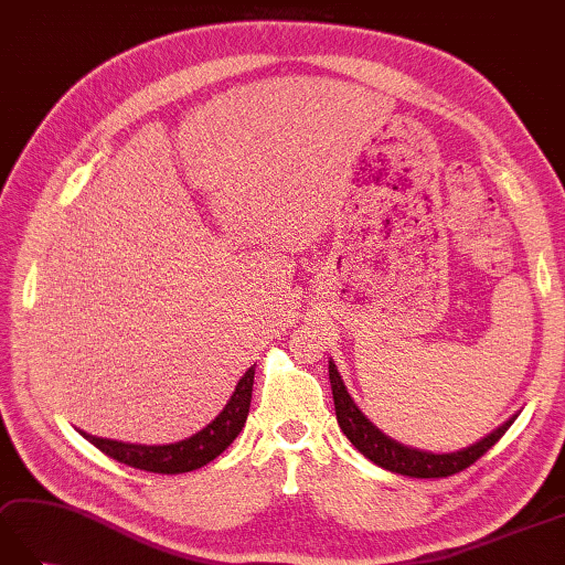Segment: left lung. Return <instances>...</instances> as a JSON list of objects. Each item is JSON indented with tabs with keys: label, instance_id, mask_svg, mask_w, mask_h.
Masks as SVG:
<instances>
[{
	"label": "left lung",
	"instance_id": "1",
	"mask_svg": "<svg viewBox=\"0 0 565 565\" xmlns=\"http://www.w3.org/2000/svg\"><path fill=\"white\" fill-rule=\"evenodd\" d=\"M330 383H332L334 412H337L339 428L344 430V436L351 440L353 448L369 457V460L375 462L377 467L395 471V475H402V477H414V479L452 477V475H457V471H462V469L475 465L481 455H487L493 445L503 438V433L515 422V416L508 418L503 426H498L493 433H489L487 438L475 443V445H469V448H465V450L448 452V455L422 452L414 448H404V445L383 436V433H380L369 422V418L359 412V406L353 404L351 395L342 383V375L337 373L332 361H330Z\"/></svg>",
	"mask_w": 565,
	"mask_h": 565
}]
</instances>
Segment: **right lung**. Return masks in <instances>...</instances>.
Instances as JSON below:
<instances>
[{"label":"right lung","mask_w":565,"mask_h":565,"mask_svg":"<svg viewBox=\"0 0 565 565\" xmlns=\"http://www.w3.org/2000/svg\"><path fill=\"white\" fill-rule=\"evenodd\" d=\"M253 383H255V369L247 371L238 387H235L231 402L226 404L212 424L194 433L192 438L170 445H132V443H117L105 440L84 433L88 443H94L100 452H105L113 460L122 462L127 467H135L141 471H153V475H185V471L200 469L228 448V445L238 438V433L245 426L247 412H250L253 399Z\"/></svg>","instance_id":"obj_1"}]
</instances>
